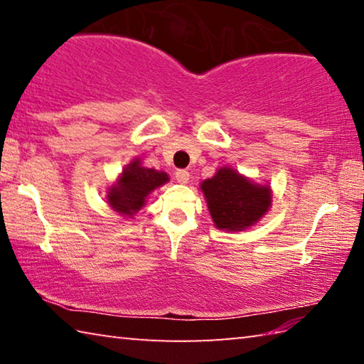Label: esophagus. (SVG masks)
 Wrapping results in <instances>:
<instances>
[{"label": "esophagus", "mask_w": 364, "mask_h": 364, "mask_svg": "<svg viewBox=\"0 0 364 364\" xmlns=\"http://www.w3.org/2000/svg\"><path fill=\"white\" fill-rule=\"evenodd\" d=\"M175 178H176L178 183L186 184V183L189 181V171H186V170H178L176 173H175Z\"/></svg>", "instance_id": "esophagus-1"}]
</instances>
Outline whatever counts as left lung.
I'll use <instances>...</instances> for the list:
<instances>
[{
    "mask_svg": "<svg viewBox=\"0 0 364 364\" xmlns=\"http://www.w3.org/2000/svg\"><path fill=\"white\" fill-rule=\"evenodd\" d=\"M215 228L239 232L257 225L269 212L273 191L269 184L252 181L236 168L221 167L200 183Z\"/></svg>",
    "mask_w": 364,
    "mask_h": 364,
    "instance_id": "8db88e82",
    "label": "left lung"
}]
</instances>
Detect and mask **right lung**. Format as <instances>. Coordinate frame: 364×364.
Returning <instances> with one entry per match:
<instances>
[{"label":"right lung","instance_id":"obj_1","mask_svg":"<svg viewBox=\"0 0 364 364\" xmlns=\"http://www.w3.org/2000/svg\"><path fill=\"white\" fill-rule=\"evenodd\" d=\"M168 181L170 176L165 171L147 168L141 159L134 157L107 188L106 200L114 212L122 217L133 218L146 205L147 196Z\"/></svg>","mask_w":364,"mask_h":364}]
</instances>
